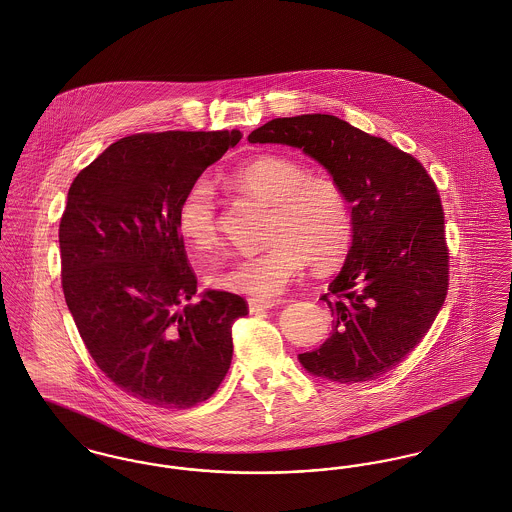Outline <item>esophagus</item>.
<instances>
[{
    "mask_svg": "<svg viewBox=\"0 0 512 512\" xmlns=\"http://www.w3.org/2000/svg\"><path fill=\"white\" fill-rule=\"evenodd\" d=\"M274 305H278V301H272V299H248V307H250V313H256V311H266V309H272Z\"/></svg>",
    "mask_w": 512,
    "mask_h": 512,
    "instance_id": "1",
    "label": "esophagus"
}]
</instances>
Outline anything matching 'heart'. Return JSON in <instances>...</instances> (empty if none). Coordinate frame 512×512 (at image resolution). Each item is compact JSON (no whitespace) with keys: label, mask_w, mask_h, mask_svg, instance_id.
Wrapping results in <instances>:
<instances>
[{"label":"heart","mask_w":512,"mask_h":512,"mask_svg":"<svg viewBox=\"0 0 512 512\" xmlns=\"http://www.w3.org/2000/svg\"><path fill=\"white\" fill-rule=\"evenodd\" d=\"M225 180L242 195L270 205V246L211 274L215 287L274 299L301 276L307 262L313 270L325 272L346 258L354 236V213L344 187L334 178L311 176V170L293 158L264 154L234 168ZM176 227L195 250L207 252L217 246V193L207 178L193 180L180 197Z\"/></svg>","instance_id":"b5f03b06"}]
</instances>
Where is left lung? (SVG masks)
<instances>
[{"mask_svg":"<svg viewBox=\"0 0 512 512\" xmlns=\"http://www.w3.org/2000/svg\"><path fill=\"white\" fill-rule=\"evenodd\" d=\"M252 144H287L315 158L344 187L354 236L321 299L334 315L330 338L299 354L326 381L362 383L393 370L434 323L448 293L444 211L417 158L334 115L272 119Z\"/></svg>","mask_w":512,"mask_h":512,"instance_id":"8db88e82","label":"left lung"}]
</instances>
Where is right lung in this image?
<instances>
[{"label": "right lung", "instance_id": "1", "mask_svg": "<svg viewBox=\"0 0 512 512\" xmlns=\"http://www.w3.org/2000/svg\"><path fill=\"white\" fill-rule=\"evenodd\" d=\"M240 131L144 133L113 142L68 189L58 242L78 332L121 391L162 409L209 399L231 368L240 295L197 291L176 207Z\"/></svg>", "mask_w": 512, "mask_h": 512}]
</instances>
